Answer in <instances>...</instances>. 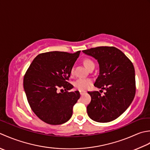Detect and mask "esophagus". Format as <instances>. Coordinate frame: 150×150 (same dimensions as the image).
<instances>
[{"label":"esophagus","mask_w":150,"mask_h":150,"mask_svg":"<svg viewBox=\"0 0 150 150\" xmlns=\"http://www.w3.org/2000/svg\"><path fill=\"white\" fill-rule=\"evenodd\" d=\"M85 93H86V91H79V93H80L81 95H83V94H84Z\"/></svg>","instance_id":"obj_1"}]
</instances>
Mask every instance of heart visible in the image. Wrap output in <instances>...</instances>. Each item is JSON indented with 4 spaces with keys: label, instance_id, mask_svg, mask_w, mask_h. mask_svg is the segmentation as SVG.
Returning <instances> with one entry per match:
<instances>
[{
    "label": "heart",
    "instance_id": "1",
    "mask_svg": "<svg viewBox=\"0 0 150 150\" xmlns=\"http://www.w3.org/2000/svg\"><path fill=\"white\" fill-rule=\"evenodd\" d=\"M85 66L87 67L88 69L91 66L94 65V63L93 62L92 60L87 58L83 61ZM74 73V67H72L71 69V74L73 75ZM93 83L92 79L89 78H80L76 79V80L74 82V86L78 88L79 90H86L88 87Z\"/></svg>",
    "mask_w": 150,
    "mask_h": 150
}]
</instances>
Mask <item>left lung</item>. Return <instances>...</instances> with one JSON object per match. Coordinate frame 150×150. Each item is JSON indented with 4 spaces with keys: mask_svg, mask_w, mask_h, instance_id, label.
<instances>
[{
    "mask_svg": "<svg viewBox=\"0 0 150 150\" xmlns=\"http://www.w3.org/2000/svg\"><path fill=\"white\" fill-rule=\"evenodd\" d=\"M83 52L98 60L100 74L94 85L105 89L88 91L91 101L87 114L98 122H109L123 113L133 100L136 92L135 69L132 62L121 50L114 47H98Z\"/></svg>",
    "mask_w": 150,
    "mask_h": 150,
    "instance_id": "left-lung-1",
    "label": "left lung"
}]
</instances>
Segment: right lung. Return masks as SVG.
Instances as JSON below:
<instances>
[{
    "mask_svg": "<svg viewBox=\"0 0 150 150\" xmlns=\"http://www.w3.org/2000/svg\"><path fill=\"white\" fill-rule=\"evenodd\" d=\"M81 51L71 54L48 52L37 56L24 76L23 86L33 112L45 123L59 125L71 118L80 97L78 91L69 92L71 69ZM64 89L65 92H62ZM60 90L61 93H58Z\"/></svg>",
    "mask_w": 150,
    "mask_h": 150,
    "instance_id": "1",
    "label": "right lung"
}]
</instances>
